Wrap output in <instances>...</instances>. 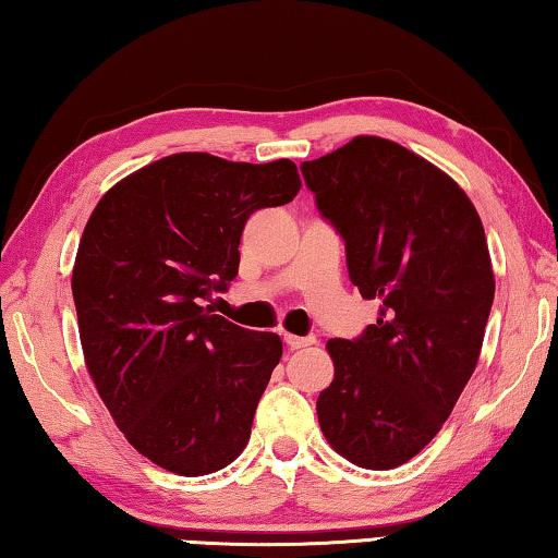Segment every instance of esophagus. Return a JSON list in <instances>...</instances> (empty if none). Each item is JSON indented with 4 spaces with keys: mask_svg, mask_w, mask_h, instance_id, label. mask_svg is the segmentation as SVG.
<instances>
[{
    "mask_svg": "<svg viewBox=\"0 0 558 558\" xmlns=\"http://www.w3.org/2000/svg\"><path fill=\"white\" fill-rule=\"evenodd\" d=\"M284 340H287V345H289L291 350H304V348L316 345V336H314V333H311V336H291V333H284Z\"/></svg>",
    "mask_w": 558,
    "mask_h": 558,
    "instance_id": "obj_1",
    "label": "esophagus"
}]
</instances>
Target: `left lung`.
<instances>
[{
  "instance_id": "obj_1",
  "label": "left lung",
  "mask_w": 558,
  "mask_h": 558,
  "mask_svg": "<svg viewBox=\"0 0 558 558\" xmlns=\"http://www.w3.org/2000/svg\"><path fill=\"white\" fill-rule=\"evenodd\" d=\"M301 173L345 242L350 281L379 301L377 324L328 340L320 432L348 461L387 471L432 441L475 369L495 299L483 222L456 181L379 136Z\"/></svg>"
}]
</instances>
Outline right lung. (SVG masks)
Returning a JSON list of instances; mask_svg holds the SVG:
<instances>
[{"instance_id": "right-lung-1", "label": "right lung", "mask_w": 558, "mask_h": 558, "mask_svg": "<svg viewBox=\"0 0 558 558\" xmlns=\"http://www.w3.org/2000/svg\"><path fill=\"white\" fill-rule=\"evenodd\" d=\"M296 163L173 154L112 185L73 269L85 365L136 451L179 475L242 453L281 338L203 306L238 277L250 215L294 201Z\"/></svg>"}]
</instances>
